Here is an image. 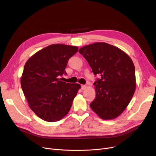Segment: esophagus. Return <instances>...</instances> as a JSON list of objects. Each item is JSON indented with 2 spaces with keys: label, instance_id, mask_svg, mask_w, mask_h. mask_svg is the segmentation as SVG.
<instances>
[{
  "label": "esophagus",
  "instance_id": "1",
  "mask_svg": "<svg viewBox=\"0 0 156 156\" xmlns=\"http://www.w3.org/2000/svg\"><path fill=\"white\" fill-rule=\"evenodd\" d=\"M87 87V86L85 85H81V89H82V90L86 89Z\"/></svg>",
  "mask_w": 156,
  "mask_h": 156
}]
</instances>
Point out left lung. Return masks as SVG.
I'll return each mask as SVG.
<instances>
[{"mask_svg": "<svg viewBox=\"0 0 156 156\" xmlns=\"http://www.w3.org/2000/svg\"><path fill=\"white\" fill-rule=\"evenodd\" d=\"M83 55L95 75V99L90 106L101 119H112L122 114L132 100L136 88L134 64L129 56L117 47L105 42L83 46Z\"/></svg>", "mask_w": 156, "mask_h": 156, "instance_id": "left-lung-1", "label": "left lung"}]
</instances>
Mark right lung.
<instances>
[{
	"label": "right lung",
	"mask_w": 156,
	"mask_h": 156,
	"mask_svg": "<svg viewBox=\"0 0 156 156\" xmlns=\"http://www.w3.org/2000/svg\"><path fill=\"white\" fill-rule=\"evenodd\" d=\"M78 47L52 44L36 52L24 66L21 85L30 109L48 122L63 118L70 110L81 85L59 78Z\"/></svg>",
	"instance_id": "obj_1"
}]
</instances>
